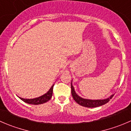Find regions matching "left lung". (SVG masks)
Wrapping results in <instances>:
<instances>
[{
	"label": "left lung",
	"instance_id": "1",
	"mask_svg": "<svg viewBox=\"0 0 131 131\" xmlns=\"http://www.w3.org/2000/svg\"><path fill=\"white\" fill-rule=\"evenodd\" d=\"M71 94H72V97H73L74 100L78 104L82 106L86 107V108H96V107H99L100 106L104 105V104L108 103L110 101V99H111L114 95V94H113V95H110L109 97L104 99H94V100H93V99H84V98H82L80 96H79V95L76 94V92H75L74 88L72 86V82H71Z\"/></svg>",
	"mask_w": 131,
	"mask_h": 131
}]
</instances>
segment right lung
Here are the masks:
<instances>
[{"mask_svg":"<svg viewBox=\"0 0 131 131\" xmlns=\"http://www.w3.org/2000/svg\"><path fill=\"white\" fill-rule=\"evenodd\" d=\"M54 84L51 86L50 90L45 94L44 95H41V96L38 97L34 98V99H24V98H21L19 97L21 100L23 101V102L26 103H28L30 104H34V105H38V104H43V103H46L50 100V99L52 97L53 94V88Z\"/></svg>","mask_w":131,"mask_h":131,"instance_id":"add662e5","label":"right lung"}]
</instances>
